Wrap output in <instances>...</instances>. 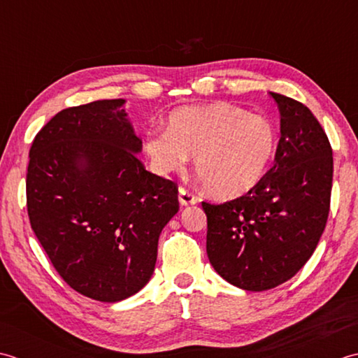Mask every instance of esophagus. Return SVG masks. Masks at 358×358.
Instances as JSON below:
<instances>
[{
    "mask_svg": "<svg viewBox=\"0 0 358 358\" xmlns=\"http://www.w3.org/2000/svg\"><path fill=\"white\" fill-rule=\"evenodd\" d=\"M179 202H180V206H194V203L199 202V199H198V196L193 194L192 192H188L187 188L180 187L179 188Z\"/></svg>",
    "mask_w": 358,
    "mask_h": 358,
    "instance_id": "esophagus-1",
    "label": "esophagus"
}]
</instances>
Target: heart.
<instances>
[{"instance_id": "heart-1", "label": "heart", "mask_w": 358, "mask_h": 358, "mask_svg": "<svg viewBox=\"0 0 358 358\" xmlns=\"http://www.w3.org/2000/svg\"><path fill=\"white\" fill-rule=\"evenodd\" d=\"M276 142V128L266 115L216 101L173 109L166 129L151 131L143 150L159 174L179 170L193 155L207 192L217 199H235L264 179Z\"/></svg>"}]
</instances>
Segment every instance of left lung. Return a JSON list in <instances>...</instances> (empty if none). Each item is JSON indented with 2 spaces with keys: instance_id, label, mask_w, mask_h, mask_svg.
<instances>
[{
  "instance_id": "1",
  "label": "left lung",
  "mask_w": 358,
  "mask_h": 358,
  "mask_svg": "<svg viewBox=\"0 0 358 358\" xmlns=\"http://www.w3.org/2000/svg\"><path fill=\"white\" fill-rule=\"evenodd\" d=\"M281 114L273 166L241 198L202 202L207 255L225 281L262 292L290 280L312 257L331 206L334 159L308 106L271 92Z\"/></svg>"
}]
</instances>
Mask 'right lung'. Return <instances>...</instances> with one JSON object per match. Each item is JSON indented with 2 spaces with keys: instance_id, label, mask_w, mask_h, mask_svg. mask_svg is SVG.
<instances>
[{
  "instance_id": "obj_1",
  "label": "right lung",
  "mask_w": 358,
  "mask_h": 358,
  "mask_svg": "<svg viewBox=\"0 0 358 358\" xmlns=\"http://www.w3.org/2000/svg\"><path fill=\"white\" fill-rule=\"evenodd\" d=\"M125 100L55 114L35 136L26 176L31 227L58 275L117 303L151 278L160 231L178 213L174 182L145 170Z\"/></svg>"
}]
</instances>
